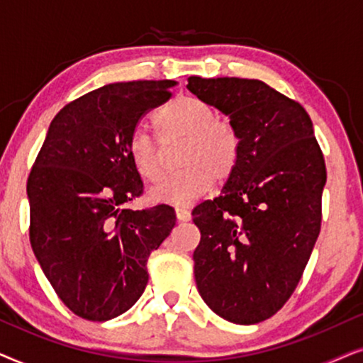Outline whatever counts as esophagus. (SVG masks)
<instances>
[{
  "label": "esophagus",
  "mask_w": 363,
  "mask_h": 363,
  "mask_svg": "<svg viewBox=\"0 0 363 363\" xmlns=\"http://www.w3.org/2000/svg\"><path fill=\"white\" fill-rule=\"evenodd\" d=\"M175 215H177L178 221H190L191 220V213L188 211L186 208H177Z\"/></svg>",
  "instance_id": "1"
}]
</instances>
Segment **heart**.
<instances>
[{"label":"heart","mask_w":363,"mask_h":363,"mask_svg":"<svg viewBox=\"0 0 363 363\" xmlns=\"http://www.w3.org/2000/svg\"><path fill=\"white\" fill-rule=\"evenodd\" d=\"M162 143L145 128L128 137V157L145 180L160 182L167 170V150L185 142L178 167L180 172L153 188L155 201L190 205L206 195L215 182H226L241 157V137L235 125L218 118L210 104L198 97L180 96L165 104L155 116Z\"/></svg>","instance_id":"obj_1"}]
</instances>
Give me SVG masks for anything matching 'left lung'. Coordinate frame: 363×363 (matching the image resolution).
I'll return each instance as SVG.
<instances>
[{"label":"left lung","instance_id":"8db88e82","mask_svg":"<svg viewBox=\"0 0 363 363\" xmlns=\"http://www.w3.org/2000/svg\"><path fill=\"white\" fill-rule=\"evenodd\" d=\"M186 87L241 137L221 195L193 210L198 291L223 319L257 324L289 301L319 238L324 155L306 108L262 81L191 76Z\"/></svg>","mask_w":363,"mask_h":363}]
</instances>
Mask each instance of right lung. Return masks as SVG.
<instances>
[{
  "mask_svg": "<svg viewBox=\"0 0 363 363\" xmlns=\"http://www.w3.org/2000/svg\"><path fill=\"white\" fill-rule=\"evenodd\" d=\"M173 84H108L69 102L29 172L33 251L59 299L86 320L113 319L135 304L148 256L175 226L168 205L127 208L143 195L128 137L172 97Z\"/></svg>",
  "mask_w": 363,
  "mask_h": 363,
  "instance_id": "obj_1",
  "label": "right lung"
}]
</instances>
